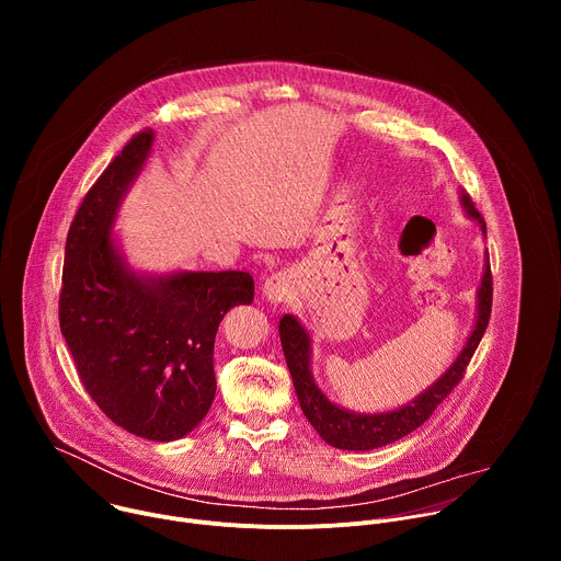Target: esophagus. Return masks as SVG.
Wrapping results in <instances>:
<instances>
[{
    "instance_id": "1",
    "label": "esophagus",
    "mask_w": 561,
    "mask_h": 561,
    "mask_svg": "<svg viewBox=\"0 0 561 561\" xmlns=\"http://www.w3.org/2000/svg\"><path fill=\"white\" fill-rule=\"evenodd\" d=\"M290 277L286 273H275L271 275L264 286H262V295L266 297V301L271 304H282L290 297Z\"/></svg>"
}]
</instances>
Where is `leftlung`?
I'll return each instance as SVG.
<instances>
[{"label":"left lung","instance_id":"left-lung-1","mask_svg":"<svg viewBox=\"0 0 561 561\" xmlns=\"http://www.w3.org/2000/svg\"><path fill=\"white\" fill-rule=\"evenodd\" d=\"M461 208L466 215L479 224L486 237V221L479 215L470 197L461 191L459 195ZM493 304V277H491V262L486 251L484 275L482 284L477 288V312H474V327L466 340V346L459 351L455 362L446 368V373L433 381L426 390H422L415 399L386 413H355L344 407H337L327 397V392L319 388L312 379L310 368V333L299 324L295 314H284L279 319V340L284 348V357L293 377V386L299 399V407L312 428L319 433L327 444L342 448V450H373L397 439L407 437L415 428H420L433 411L444 402L448 392L459 383L474 348L482 342Z\"/></svg>","mask_w":561,"mask_h":561}]
</instances>
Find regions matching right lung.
I'll use <instances>...</instances> for the list:
<instances>
[{
    "mask_svg": "<svg viewBox=\"0 0 561 561\" xmlns=\"http://www.w3.org/2000/svg\"><path fill=\"white\" fill-rule=\"evenodd\" d=\"M154 133H137L79 206L64 253L59 329L79 379L128 433L175 442L206 417L215 397L213 348L224 314L251 304L242 271H135L113 226L146 167Z\"/></svg>",
    "mask_w": 561,
    "mask_h": 561,
    "instance_id": "obj_1",
    "label": "right lung"
}]
</instances>
